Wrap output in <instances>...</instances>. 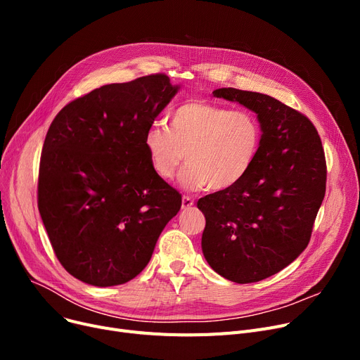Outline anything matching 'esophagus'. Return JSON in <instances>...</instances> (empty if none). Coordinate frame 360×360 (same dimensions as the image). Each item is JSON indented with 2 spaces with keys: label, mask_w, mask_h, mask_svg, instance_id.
Wrapping results in <instances>:
<instances>
[{
  "label": "esophagus",
  "mask_w": 360,
  "mask_h": 360,
  "mask_svg": "<svg viewBox=\"0 0 360 360\" xmlns=\"http://www.w3.org/2000/svg\"><path fill=\"white\" fill-rule=\"evenodd\" d=\"M193 205H194V200H193L190 195H184V197H182V209H184V210L191 209Z\"/></svg>",
  "instance_id": "1"
}]
</instances>
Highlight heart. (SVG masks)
<instances>
[{
    "label": "heart",
    "instance_id": "heart-1",
    "mask_svg": "<svg viewBox=\"0 0 360 360\" xmlns=\"http://www.w3.org/2000/svg\"><path fill=\"white\" fill-rule=\"evenodd\" d=\"M262 129L248 110H233L201 99L186 101L170 113V129L150 124L144 148L162 179L174 178L186 156L179 184L188 191H228L248 175L261 147Z\"/></svg>",
    "mask_w": 360,
    "mask_h": 360
}]
</instances>
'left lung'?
Here are the masks:
<instances>
[{"instance_id":"8db88e82","label":"left lung","mask_w":360,"mask_h":360,"mask_svg":"<svg viewBox=\"0 0 360 360\" xmlns=\"http://www.w3.org/2000/svg\"><path fill=\"white\" fill-rule=\"evenodd\" d=\"M213 94L255 112L262 129L248 175L197 202L205 217L204 258L217 274L243 285L278 273L308 247L326 195V155L304 113L269 94L233 87Z\"/></svg>"}]
</instances>
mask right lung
Masks as SVG:
<instances>
[{
	"label": "right lung",
	"mask_w": 360,
	"mask_h": 360,
	"mask_svg": "<svg viewBox=\"0 0 360 360\" xmlns=\"http://www.w3.org/2000/svg\"><path fill=\"white\" fill-rule=\"evenodd\" d=\"M178 90L166 74L106 84L64 106L46 132L37 207L61 266L87 285L140 274L181 209L144 148L147 128Z\"/></svg>",
	"instance_id": "obj_1"
}]
</instances>
